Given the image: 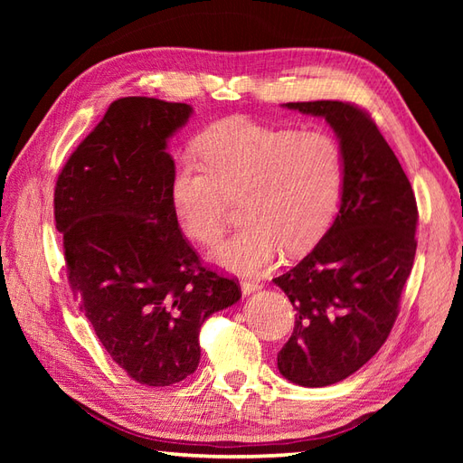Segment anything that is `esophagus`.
Segmentation results:
<instances>
[{"mask_svg":"<svg viewBox=\"0 0 463 463\" xmlns=\"http://www.w3.org/2000/svg\"><path fill=\"white\" fill-rule=\"evenodd\" d=\"M260 288H262V284L259 282V279H243V282H241L243 296H249V293H253V291H257Z\"/></svg>","mask_w":463,"mask_h":463,"instance_id":"esophagus-1","label":"esophagus"}]
</instances>
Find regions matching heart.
<instances>
[{"mask_svg": "<svg viewBox=\"0 0 463 463\" xmlns=\"http://www.w3.org/2000/svg\"><path fill=\"white\" fill-rule=\"evenodd\" d=\"M197 150L203 164L175 162L170 201L179 228L201 245L222 240L230 201H241L243 226L214 250L218 264L260 272L282 249L301 255L328 230L344 187V154L330 133L228 118L210 125Z\"/></svg>", "mask_w": 463, "mask_h": 463, "instance_id": "1", "label": "heart"}]
</instances>
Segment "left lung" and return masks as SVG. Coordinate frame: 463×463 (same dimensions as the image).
<instances>
[{
    "instance_id": "8db88e82",
    "label": "left lung",
    "mask_w": 463,
    "mask_h": 463,
    "mask_svg": "<svg viewBox=\"0 0 463 463\" xmlns=\"http://www.w3.org/2000/svg\"><path fill=\"white\" fill-rule=\"evenodd\" d=\"M286 108L325 118L344 154L338 216L309 255L274 278L296 309L278 369L299 386L322 388L354 374L386 342L413 269L419 213L369 111L340 100Z\"/></svg>"
}]
</instances>
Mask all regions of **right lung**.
<instances>
[{
    "label": "right lung",
    "mask_w": 463,
    "mask_h": 463,
    "mask_svg": "<svg viewBox=\"0 0 463 463\" xmlns=\"http://www.w3.org/2000/svg\"><path fill=\"white\" fill-rule=\"evenodd\" d=\"M193 108L158 98L111 102L69 156L53 193L67 278L108 355L146 386L199 367L203 322L241 298L201 264L170 201L167 138Z\"/></svg>",
    "instance_id": "1"
}]
</instances>
